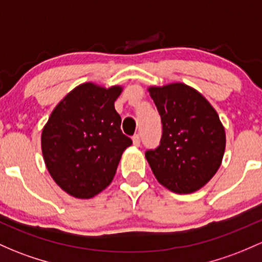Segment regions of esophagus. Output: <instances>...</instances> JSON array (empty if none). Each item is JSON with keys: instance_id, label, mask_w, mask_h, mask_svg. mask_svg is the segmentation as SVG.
<instances>
[{"instance_id": "1", "label": "esophagus", "mask_w": 262, "mask_h": 262, "mask_svg": "<svg viewBox=\"0 0 262 262\" xmlns=\"http://www.w3.org/2000/svg\"><path fill=\"white\" fill-rule=\"evenodd\" d=\"M133 144L136 145V147H139L140 145V137L138 134H136V136L133 137Z\"/></svg>"}]
</instances>
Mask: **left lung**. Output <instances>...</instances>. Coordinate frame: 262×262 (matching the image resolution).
<instances>
[{
  "mask_svg": "<svg viewBox=\"0 0 262 262\" xmlns=\"http://www.w3.org/2000/svg\"><path fill=\"white\" fill-rule=\"evenodd\" d=\"M159 115L161 144L145 158L157 181L176 193H192L216 174L226 148L225 128L207 99L196 89L172 82L148 88Z\"/></svg>",
  "mask_w": 262,
  "mask_h": 262,
  "instance_id": "obj_1",
  "label": "left lung"
}]
</instances>
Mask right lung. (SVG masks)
<instances>
[{
  "mask_svg": "<svg viewBox=\"0 0 262 262\" xmlns=\"http://www.w3.org/2000/svg\"><path fill=\"white\" fill-rule=\"evenodd\" d=\"M119 85L84 82L55 106L41 134L43 161L55 183L70 196L88 200L112 183L132 139L120 130L114 101Z\"/></svg>",
  "mask_w": 262,
  "mask_h": 262,
  "instance_id": "right-lung-1",
  "label": "right lung"
}]
</instances>
